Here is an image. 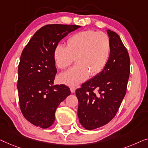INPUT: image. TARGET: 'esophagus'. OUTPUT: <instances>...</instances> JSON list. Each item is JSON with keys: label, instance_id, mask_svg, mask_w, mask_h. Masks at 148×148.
Returning <instances> with one entry per match:
<instances>
[{"label": "esophagus", "instance_id": "1", "mask_svg": "<svg viewBox=\"0 0 148 148\" xmlns=\"http://www.w3.org/2000/svg\"><path fill=\"white\" fill-rule=\"evenodd\" d=\"M70 90H71L72 93H74L76 91V88L75 87H70Z\"/></svg>", "mask_w": 148, "mask_h": 148}]
</instances>
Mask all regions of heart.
I'll list each match as a JSON object with an SVG mask.
<instances>
[{
    "instance_id": "b5f03b06",
    "label": "heart",
    "mask_w": 148,
    "mask_h": 148,
    "mask_svg": "<svg viewBox=\"0 0 148 148\" xmlns=\"http://www.w3.org/2000/svg\"><path fill=\"white\" fill-rule=\"evenodd\" d=\"M67 46L58 44L53 51L56 66L66 69L74 58L76 64L58 77L60 82L74 86L103 71L111 54V41L103 32L86 30L78 32L67 40Z\"/></svg>"
}]
</instances>
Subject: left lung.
<instances>
[{
  "label": "left lung",
  "instance_id": "obj_1",
  "mask_svg": "<svg viewBox=\"0 0 148 148\" xmlns=\"http://www.w3.org/2000/svg\"><path fill=\"white\" fill-rule=\"evenodd\" d=\"M107 33L111 46L107 65L101 73L76 90L79 121L88 130L101 127L113 119L126 94L130 77L127 50L115 32L107 29Z\"/></svg>",
  "mask_w": 148,
  "mask_h": 148
}]
</instances>
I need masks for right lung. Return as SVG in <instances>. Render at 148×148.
<instances>
[{
	"label": "right lung",
	"instance_id": "right-lung-1",
	"mask_svg": "<svg viewBox=\"0 0 148 148\" xmlns=\"http://www.w3.org/2000/svg\"><path fill=\"white\" fill-rule=\"evenodd\" d=\"M78 25L53 24L42 27L21 53L18 68L20 109L28 121L43 129L50 127L60 103L70 95L64 84H54L57 73L53 51L64 37Z\"/></svg>",
	"mask_w": 148,
	"mask_h": 148
}]
</instances>
